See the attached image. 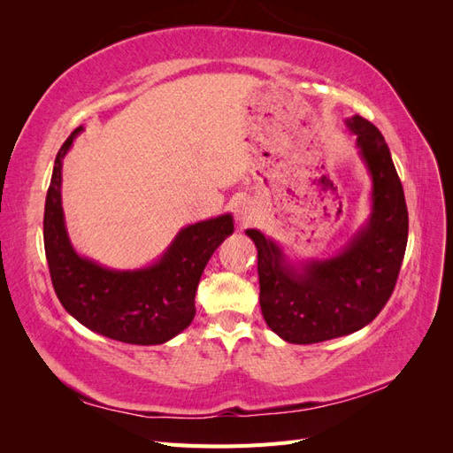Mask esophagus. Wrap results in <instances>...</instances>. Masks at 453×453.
Returning <instances> with one entry per match:
<instances>
[{"label": "esophagus", "mask_w": 453, "mask_h": 453, "mask_svg": "<svg viewBox=\"0 0 453 453\" xmlns=\"http://www.w3.org/2000/svg\"><path fill=\"white\" fill-rule=\"evenodd\" d=\"M234 213H236V219H238V223L242 226H248L255 219V210H253V205L248 200L238 202L234 205Z\"/></svg>", "instance_id": "34e87169"}]
</instances>
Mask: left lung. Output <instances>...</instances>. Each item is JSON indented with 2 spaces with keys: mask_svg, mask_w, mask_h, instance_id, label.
Wrapping results in <instances>:
<instances>
[{
  "mask_svg": "<svg viewBox=\"0 0 453 453\" xmlns=\"http://www.w3.org/2000/svg\"><path fill=\"white\" fill-rule=\"evenodd\" d=\"M372 180L370 217L336 255L291 263L281 245L257 228L260 310L291 344H318L366 326L389 300L406 251L404 190L381 132L366 119L346 120Z\"/></svg>",
  "mask_w": 453,
  "mask_h": 453,
  "instance_id": "8db88e82",
  "label": "left lung"
}]
</instances>
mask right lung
<instances>
[{
  "label": "right lung",
  "instance_id": "1",
  "mask_svg": "<svg viewBox=\"0 0 453 453\" xmlns=\"http://www.w3.org/2000/svg\"><path fill=\"white\" fill-rule=\"evenodd\" d=\"M79 127L60 147L45 200L43 240L52 287L65 311L90 331L125 344L155 346L193 321L200 276L213 251L234 232L225 213L187 225L153 265L113 270L81 257L70 242L62 210V160Z\"/></svg>",
  "mask_w": 453,
  "mask_h": 453
}]
</instances>
